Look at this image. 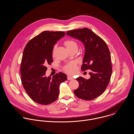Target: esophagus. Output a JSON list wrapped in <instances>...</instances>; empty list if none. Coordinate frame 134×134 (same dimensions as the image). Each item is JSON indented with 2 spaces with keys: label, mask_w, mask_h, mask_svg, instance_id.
<instances>
[{
  "label": "esophagus",
  "mask_w": 134,
  "mask_h": 134,
  "mask_svg": "<svg viewBox=\"0 0 134 134\" xmlns=\"http://www.w3.org/2000/svg\"><path fill=\"white\" fill-rule=\"evenodd\" d=\"M67 78H68V80H72L73 79V77L71 76H68Z\"/></svg>",
  "instance_id": "1"
}]
</instances>
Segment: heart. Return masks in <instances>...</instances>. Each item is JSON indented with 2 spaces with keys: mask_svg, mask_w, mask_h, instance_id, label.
I'll return each mask as SVG.
<instances>
[{
  "mask_svg": "<svg viewBox=\"0 0 134 134\" xmlns=\"http://www.w3.org/2000/svg\"><path fill=\"white\" fill-rule=\"evenodd\" d=\"M64 44L66 47V49H68V51L74 48L77 49V44L76 41H75L73 40H67L64 41ZM56 46H55L54 47V49H53L54 51L55 49H56ZM63 70L66 73L69 74L73 75L77 71L78 66L75 62H71L68 63V64L65 65L63 68Z\"/></svg>",
  "mask_w": 134,
  "mask_h": 134,
  "instance_id": "heart-1",
  "label": "heart"
}]
</instances>
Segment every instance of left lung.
<instances>
[{
    "instance_id": "left-lung-1",
    "label": "left lung",
    "mask_w": 134,
    "mask_h": 134,
    "mask_svg": "<svg viewBox=\"0 0 134 134\" xmlns=\"http://www.w3.org/2000/svg\"><path fill=\"white\" fill-rule=\"evenodd\" d=\"M66 34L83 43L85 54L81 70H90L88 79L81 77L76 79L79 86L74 94L83 100H93L105 91L110 82L112 73L110 50L105 42L88 28L69 31Z\"/></svg>"
}]
</instances>
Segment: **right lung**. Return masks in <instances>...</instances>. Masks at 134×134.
Here are the masks:
<instances>
[{
  "instance_id": "add662e5",
  "label": "right lung",
  "mask_w": 134,
  "mask_h": 134,
  "mask_svg": "<svg viewBox=\"0 0 134 134\" xmlns=\"http://www.w3.org/2000/svg\"><path fill=\"white\" fill-rule=\"evenodd\" d=\"M65 34L64 32L43 31L24 48L20 66L21 82L29 97L37 103L47 105L56 101L60 84L67 80L66 75L61 72L53 78L45 76L47 66L53 61L54 44Z\"/></svg>"
}]
</instances>
